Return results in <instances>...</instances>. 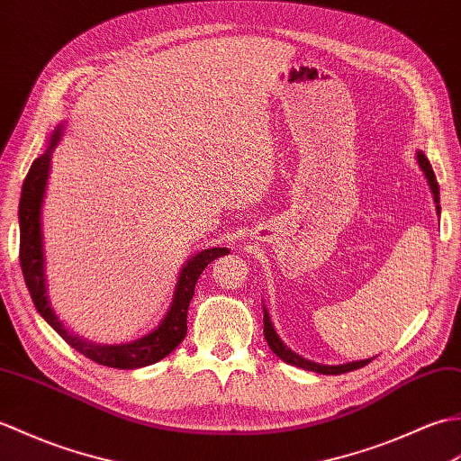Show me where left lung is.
Returning a JSON list of instances; mask_svg holds the SVG:
<instances>
[{
  "mask_svg": "<svg viewBox=\"0 0 461 461\" xmlns=\"http://www.w3.org/2000/svg\"><path fill=\"white\" fill-rule=\"evenodd\" d=\"M416 161H418V166H420V169L424 173L428 185H430V191H432V195H434V203H436V212H438V217H439V187H438V181H436V176H434V169L430 166V161H428V158L424 156L420 149L416 151ZM264 337H266V343H268V347L274 351V355H278L284 363L294 365V366H300V369H305V371L321 373V375H341V373L357 371V369H361V366L369 365L375 359V357H371V359L351 361V363H343V365H320V363H313V361L303 359L302 355L294 353L290 347L280 339V335L276 333L274 325H272V320H270V313H268V310H266V305H264Z\"/></svg>",
  "mask_w": 461,
  "mask_h": 461,
  "instance_id": "1",
  "label": "left lung"
}]
</instances>
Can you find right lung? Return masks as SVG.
I'll return each instance as SVG.
<instances>
[{"mask_svg":"<svg viewBox=\"0 0 461 461\" xmlns=\"http://www.w3.org/2000/svg\"><path fill=\"white\" fill-rule=\"evenodd\" d=\"M63 131L65 126L59 124L47 141V149L31 163V169L23 181L22 199H19V262H22L23 278L31 294V300H33L35 310L41 313V317H43V320L53 327L73 349L88 357L90 361L104 366H114V369H140V366L153 365L161 361L163 357H167L183 339H185L189 303L193 300V295H195V284L201 272L207 268L214 258H221L230 250L219 247L204 249L183 264L166 317L159 321L156 330L144 337H140V339L120 345H104L92 343L85 339V337L70 331L68 327H65V323L59 320V315L53 310V303L49 300L43 249V221H41L50 173V161H53V151L59 146L60 138H63Z\"/></svg>","mask_w":461,"mask_h":461,"instance_id":"obj_1","label":"right lung"}]
</instances>
